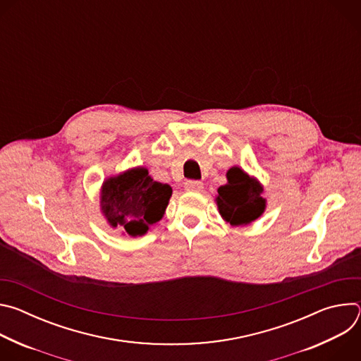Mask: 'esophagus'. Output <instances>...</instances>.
<instances>
[{
  "label": "esophagus",
  "instance_id": "esophagus-1",
  "mask_svg": "<svg viewBox=\"0 0 361 361\" xmlns=\"http://www.w3.org/2000/svg\"><path fill=\"white\" fill-rule=\"evenodd\" d=\"M184 187L187 191H201L204 184L201 181H197V180H188L184 183Z\"/></svg>",
  "mask_w": 361,
  "mask_h": 361
}]
</instances>
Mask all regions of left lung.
<instances>
[{
    "label": "left lung",
    "mask_w": 361,
    "mask_h": 361,
    "mask_svg": "<svg viewBox=\"0 0 361 361\" xmlns=\"http://www.w3.org/2000/svg\"><path fill=\"white\" fill-rule=\"evenodd\" d=\"M227 180L228 183L219 188L217 195V205L224 220L231 226H245L259 219L266 209V200L262 197L263 187L238 167L228 170Z\"/></svg>",
    "instance_id": "8db88e82"
}]
</instances>
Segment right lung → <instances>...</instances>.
Instances as JSON below:
<instances>
[{
  "label": "right lung",
  "mask_w": 361,
  "mask_h": 361,
  "mask_svg": "<svg viewBox=\"0 0 361 361\" xmlns=\"http://www.w3.org/2000/svg\"><path fill=\"white\" fill-rule=\"evenodd\" d=\"M171 187L154 181L145 169H134L109 178L101 191V207L113 227L130 235H142L149 226L161 220Z\"/></svg>",
  "instance_id": "obj_1"
}]
</instances>
